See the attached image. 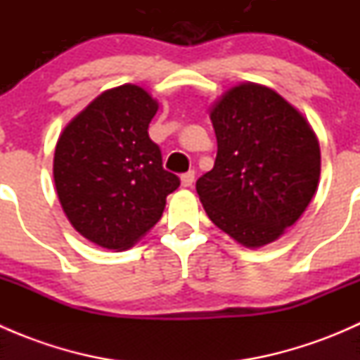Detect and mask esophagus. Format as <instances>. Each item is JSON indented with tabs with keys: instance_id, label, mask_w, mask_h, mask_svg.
I'll use <instances>...</instances> for the list:
<instances>
[{
	"instance_id": "34e87169",
	"label": "esophagus",
	"mask_w": 360,
	"mask_h": 360,
	"mask_svg": "<svg viewBox=\"0 0 360 360\" xmlns=\"http://www.w3.org/2000/svg\"><path fill=\"white\" fill-rule=\"evenodd\" d=\"M193 183H195V172H193V170H190V172H186V174H183V176H181V184H183L184 188H190Z\"/></svg>"
}]
</instances>
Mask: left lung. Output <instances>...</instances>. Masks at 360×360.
<instances>
[{
    "mask_svg": "<svg viewBox=\"0 0 360 360\" xmlns=\"http://www.w3.org/2000/svg\"><path fill=\"white\" fill-rule=\"evenodd\" d=\"M217 139L214 169L197 181L209 219L249 249L292 226L317 191L321 146L314 129L274 89L245 82L209 110Z\"/></svg>",
    "mask_w": 360,
    "mask_h": 360,
    "instance_id": "obj_1",
    "label": "left lung"
}]
</instances>
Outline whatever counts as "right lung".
Segmentation results:
<instances>
[{
    "label": "right lung",
    "instance_id": "obj_1",
    "mask_svg": "<svg viewBox=\"0 0 360 360\" xmlns=\"http://www.w3.org/2000/svg\"><path fill=\"white\" fill-rule=\"evenodd\" d=\"M157 111L148 90L125 83L99 94L60 132L53 155L57 197L72 228L99 248L137 244L179 186L148 136Z\"/></svg>",
    "mask_w": 360,
    "mask_h": 360
}]
</instances>
